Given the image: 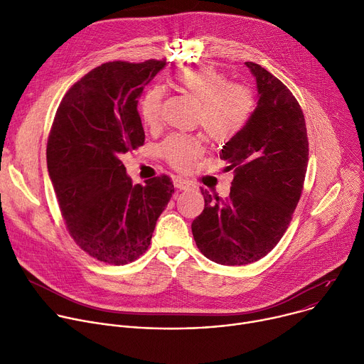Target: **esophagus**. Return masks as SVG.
Segmentation results:
<instances>
[{"instance_id":"obj_1","label":"esophagus","mask_w":364,"mask_h":364,"mask_svg":"<svg viewBox=\"0 0 364 364\" xmlns=\"http://www.w3.org/2000/svg\"><path fill=\"white\" fill-rule=\"evenodd\" d=\"M173 185H175L178 189H181V191H188V189H192V188H193V183H192L191 181L183 179V178H179V176L175 178Z\"/></svg>"}]
</instances>
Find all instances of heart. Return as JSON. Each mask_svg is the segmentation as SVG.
Listing matches in <instances>:
<instances>
[{"instance_id": "heart-1", "label": "heart", "mask_w": 364, "mask_h": 364, "mask_svg": "<svg viewBox=\"0 0 364 364\" xmlns=\"http://www.w3.org/2000/svg\"><path fill=\"white\" fill-rule=\"evenodd\" d=\"M173 87L198 104L196 124L215 143H228L247 126L255 109V98L249 88L231 84L224 73L214 68L185 69L172 79ZM161 91L150 88L140 100L143 123L153 127L159 123ZM160 153L181 171L193 166L204 153V143L198 137L172 134L160 146Z\"/></svg>"}]
</instances>
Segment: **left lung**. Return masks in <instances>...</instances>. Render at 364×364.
<instances>
[{"mask_svg": "<svg viewBox=\"0 0 364 364\" xmlns=\"http://www.w3.org/2000/svg\"><path fill=\"white\" fill-rule=\"evenodd\" d=\"M257 84V107L247 126L223 146L234 169L230 196L200 189L204 211L192 223L207 259L225 266L260 260L285 234L299 203L308 166L304 112L284 82L257 63H245Z\"/></svg>", "mask_w": 364, "mask_h": 364, "instance_id": "left-lung-1", "label": "left lung"}]
</instances>
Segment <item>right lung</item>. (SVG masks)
I'll return each mask as SVG.
<instances>
[{
	"mask_svg": "<svg viewBox=\"0 0 364 364\" xmlns=\"http://www.w3.org/2000/svg\"><path fill=\"white\" fill-rule=\"evenodd\" d=\"M166 60L108 62L63 97L48 140V171L75 243L91 257L127 264L150 246L173 183L133 185L121 156L144 143L137 98Z\"/></svg>",
	"mask_w": 364,
	"mask_h": 364,
	"instance_id": "obj_1",
	"label": "right lung"
}]
</instances>
